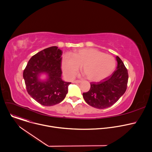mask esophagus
<instances>
[{
  "instance_id": "1",
  "label": "esophagus",
  "mask_w": 152,
  "mask_h": 152,
  "mask_svg": "<svg viewBox=\"0 0 152 152\" xmlns=\"http://www.w3.org/2000/svg\"><path fill=\"white\" fill-rule=\"evenodd\" d=\"M81 82H82V81L79 80H75L73 82V83H80Z\"/></svg>"
}]
</instances>
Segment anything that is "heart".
<instances>
[{"label": "heart", "instance_id": "heart-1", "mask_svg": "<svg viewBox=\"0 0 152 152\" xmlns=\"http://www.w3.org/2000/svg\"><path fill=\"white\" fill-rule=\"evenodd\" d=\"M116 66L115 58L95 49L76 50L70 55H65L61 63L64 75L72 79L77 73L79 67L83 75L90 81L99 82L110 76Z\"/></svg>", "mask_w": 152, "mask_h": 152}]
</instances>
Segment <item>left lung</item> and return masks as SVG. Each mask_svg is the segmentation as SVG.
<instances>
[{
    "instance_id": "8db88e82",
    "label": "left lung",
    "mask_w": 152,
    "mask_h": 152,
    "mask_svg": "<svg viewBox=\"0 0 152 152\" xmlns=\"http://www.w3.org/2000/svg\"><path fill=\"white\" fill-rule=\"evenodd\" d=\"M117 70L102 81L91 82L90 90L83 93L85 101L89 105L105 109L113 106L124 94L128 82V72L121 59L116 56Z\"/></svg>"
}]
</instances>
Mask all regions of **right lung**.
Listing matches in <instances>:
<instances>
[{
    "instance_id": "right-lung-1",
    "label": "right lung",
    "mask_w": 152,
    "mask_h": 152,
    "mask_svg": "<svg viewBox=\"0 0 152 152\" xmlns=\"http://www.w3.org/2000/svg\"><path fill=\"white\" fill-rule=\"evenodd\" d=\"M62 50L56 46L46 48L29 59L23 71V78L28 94L39 104L50 106L61 102L68 93L71 82L62 80ZM45 73L46 80L39 77Z\"/></svg>"
}]
</instances>
